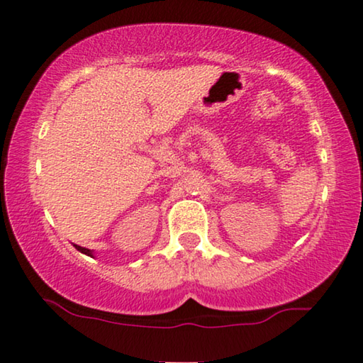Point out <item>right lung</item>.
Instances as JSON below:
<instances>
[{
	"label": "right lung",
	"mask_w": 363,
	"mask_h": 363,
	"mask_svg": "<svg viewBox=\"0 0 363 363\" xmlns=\"http://www.w3.org/2000/svg\"><path fill=\"white\" fill-rule=\"evenodd\" d=\"M76 247H77V250H79V251H81V252H84V255H87V256H91V257H94V255H92V251H91V250H87V247H81V246H77V245H76Z\"/></svg>",
	"instance_id": "add662e5"
}]
</instances>
